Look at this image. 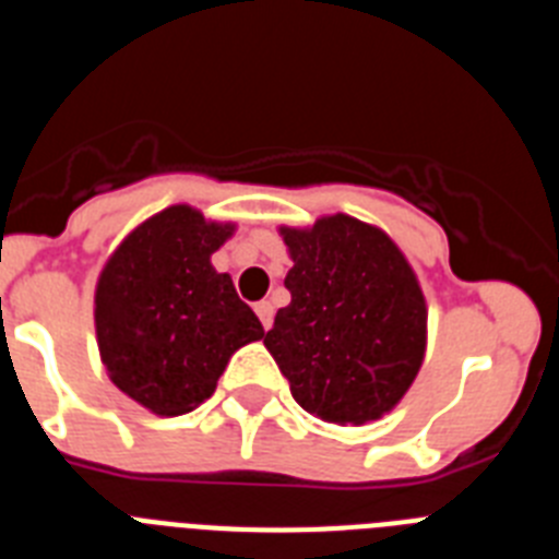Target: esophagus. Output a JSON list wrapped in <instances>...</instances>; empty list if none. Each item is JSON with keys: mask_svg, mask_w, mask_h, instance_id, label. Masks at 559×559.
I'll use <instances>...</instances> for the list:
<instances>
[{"mask_svg": "<svg viewBox=\"0 0 559 559\" xmlns=\"http://www.w3.org/2000/svg\"><path fill=\"white\" fill-rule=\"evenodd\" d=\"M254 310H257V316H260V322H263V328L269 330L271 324H274V305H271V302H257Z\"/></svg>", "mask_w": 559, "mask_h": 559, "instance_id": "1", "label": "esophagus"}]
</instances>
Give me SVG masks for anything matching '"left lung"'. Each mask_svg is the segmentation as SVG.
<instances>
[{
    "mask_svg": "<svg viewBox=\"0 0 559 559\" xmlns=\"http://www.w3.org/2000/svg\"><path fill=\"white\" fill-rule=\"evenodd\" d=\"M294 269L290 305L263 344L294 400L328 423L392 412L426 353V299L412 265L374 226L349 215L283 229Z\"/></svg>",
    "mask_w": 559,
    "mask_h": 559,
    "instance_id": "8db88e82",
    "label": "left lung"
}]
</instances>
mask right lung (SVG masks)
<instances>
[{
	"mask_svg": "<svg viewBox=\"0 0 559 559\" xmlns=\"http://www.w3.org/2000/svg\"><path fill=\"white\" fill-rule=\"evenodd\" d=\"M231 226L170 206L133 229L97 283L100 358L117 389L162 417L201 406L231 353L265 335L229 274L212 269Z\"/></svg>",
	"mask_w": 559,
	"mask_h": 559,
	"instance_id": "obj_1",
	"label": "right lung"
}]
</instances>
